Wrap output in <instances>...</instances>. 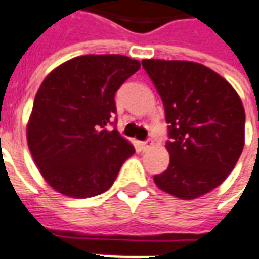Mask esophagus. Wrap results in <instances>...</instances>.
<instances>
[{"label": "esophagus", "instance_id": "34e87169", "mask_svg": "<svg viewBox=\"0 0 259 259\" xmlns=\"http://www.w3.org/2000/svg\"><path fill=\"white\" fill-rule=\"evenodd\" d=\"M152 143H150V141H143V143H140V148L143 150V151H147L148 148H151Z\"/></svg>", "mask_w": 259, "mask_h": 259}]
</instances>
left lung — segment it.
Here are the masks:
<instances>
[{"label":"left lung","instance_id":"obj_1","mask_svg":"<svg viewBox=\"0 0 259 259\" xmlns=\"http://www.w3.org/2000/svg\"><path fill=\"white\" fill-rule=\"evenodd\" d=\"M169 123L168 169L155 185L180 200H194L226 179L244 147L245 113L237 91L204 65L144 59Z\"/></svg>","mask_w":259,"mask_h":259}]
</instances>
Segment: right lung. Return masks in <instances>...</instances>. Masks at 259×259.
Returning a JSON list of instances; mask_svg holds the SVG:
<instances>
[{"mask_svg":"<svg viewBox=\"0 0 259 259\" xmlns=\"http://www.w3.org/2000/svg\"><path fill=\"white\" fill-rule=\"evenodd\" d=\"M140 69L124 55H81L59 65L37 91L27 144L54 190L72 198L107 191L135 147L105 129L116 113L115 93Z\"/></svg>","mask_w":259,"mask_h":259,"instance_id":"obj_1","label":"right lung"}]
</instances>
